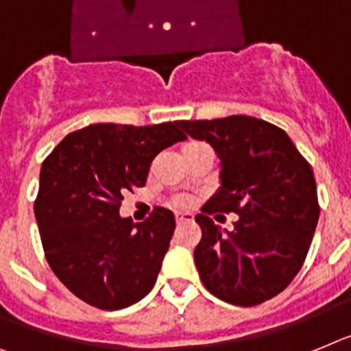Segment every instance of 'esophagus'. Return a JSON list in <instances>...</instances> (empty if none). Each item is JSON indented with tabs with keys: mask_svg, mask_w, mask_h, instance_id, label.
I'll return each mask as SVG.
<instances>
[{
	"mask_svg": "<svg viewBox=\"0 0 351 351\" xmlns=\"http://www.w3.org/2000/svg\"><path fill=\"white\" fill-rule=\"evenodd\" d=\"M176 219V225H184V223H191V221L194 219L193 214H189V212H178L175 216Z\"/></svg>",
	"mask_w": 351,
	"mask_h": 351,
	"instance_id": "34e87169",
	"label": "esophagus"
}]
</instances>
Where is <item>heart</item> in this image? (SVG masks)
<instances>
[{
	"label": "heart",
	"instance_id": "heart-1",
	"mask_svg": "<svg viewBox=\"0 0 351 351\" xmlns=\"http://www.w3.org/2000/svg\"><path fill=\"white\" fill-rule=\"evenodd\" d=\"M202 146H205V144H202V143H187L184 146V148H182V155H185V153L187 152H193V149H196V148H202ZM176 205H185V199L184 198H180V199H176Z\"/></svg>",
	"mask_w": 351,
	"mask_h": 351
}]
</instances>
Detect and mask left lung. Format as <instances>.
Segmentation results:
<instances>
[{
	"mask_svg": "<svg viewBox=\"0 0 351 351\" xmlns=\"http://www.w3.org/2000/svg\"><path fill=\"white\" fill-rule=\"evenodd\" d=\"M219 158V187L196 223L202 241L194 264L203 285L232 305L253 307L293 282L319 219L316 180L289 135L267 121L228 116L180 121ZM212 211H235L234 230L221 231Z\"/></svg>",
	"mask_w": 351,
	"mask_h": 351,
	"instance_id": "1",
	"label": "left lung"
}]
</instances>
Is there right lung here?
Returning a JSON list of instances; mask_svg holds the SVG:
<instances>
[{"mask_svg": "<svg viewBox=\"0 0 351 351\" xmlns=\"http://www.w3.org/2000/svg\"><path fill=\"white\" fill-rule=\"evenodd\" d=\"M178 123H98L66 135L40 167L35 219L49 267L71 293L103 311L143 300L157 282L175 216L157 207L135 225L119 214L162 149L185 141Z\"/></svg>", "mask_w": 351, "mask_h": 351, "instance_id": "obj_1", "label": "right lung"}]
</instances>
